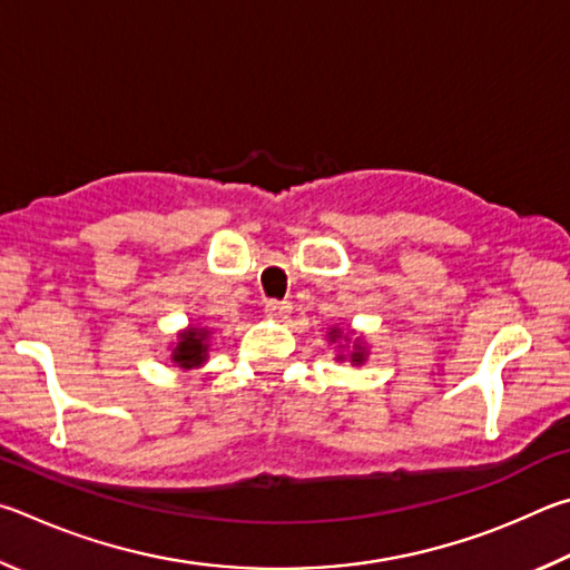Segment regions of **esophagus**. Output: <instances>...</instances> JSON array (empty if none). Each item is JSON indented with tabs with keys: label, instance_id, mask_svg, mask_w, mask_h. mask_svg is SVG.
Listing matches in <instances>:
<instances>
[{
	"label": "esophagus",
	"instance_id": "obj_1",
	"mask_svg": "<svg viewBox=\"0 0 570 570\" xmlns=\"http://www.w3.org/2000/svg\"><path fill=\"white\" fill-rule=\"evenodd\" d=\"M293 313V303L291 301H267L265 303V315L275 317V321H285L287 315Z\"/></svg>",
	"mask_w": 570,
	"mask_h": 570
}]
</instances>
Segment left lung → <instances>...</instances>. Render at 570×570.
<instances>
[{
  "instance_id": "8db88e82",
  "label": "left lung",
  "mask_w": 570,
  "mask_h": 570,
  "mask_svg": "<svg viewBox=\"0 0 570 570\" xmlns=\"http://www.w3.org/2000/svg\"><path fill=\"white\" fill-rule=\"evenodd\" d=\"M341 327H331V333H327V337H331V343H335V341H341ZM347 341V337H345ZM351 357V363H355V365H361V363H365V357H367V351L363 347V343H361V337H357V341L353 343V353L347 355ZM337 361H345V355H337Z\"/></svg>"
}]
</instances>
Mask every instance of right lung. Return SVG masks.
I'll list each match as a JSON object with an SVG mask.
<instances>
[{
  "mask_svg": "<svg viewBox=\"0 0 570 570\" xmlns=\"http://www.w3.org/2000/svg\"><path fill=\"white\" fill-rule=\"evenodd\" d=\"M207 341H209L207 327L189 325L187 331H183L177 337V345L173 351V363H177L183 371H193V367H199L207 361V351H209Z\"/></svg>",
  "mask_w": 570,
  "mask_h": 570,
  "instance_id": "obj_1",
  "label": "right lung"
}]
</instances>
